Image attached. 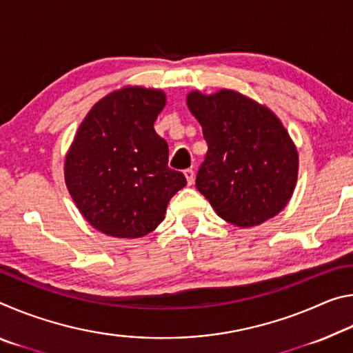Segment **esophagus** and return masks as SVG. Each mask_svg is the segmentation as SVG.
<instances>
[{
	"mask_svg": "<svg viewBox=\"0 0 353 353\" xmlns=\"http://www.w3.org/2000/svg\"><path fill=\"white\" fill-rule=\"evenodd\" d=\"M183 176H185V179H187L188 185H193V182H194V171L193 170H185Z\"/></svg>",
	"mask_w": 353,
	"mask_h": 353,
	"instance_id": "1",
	"label": "esophagus"
}]
</instances>
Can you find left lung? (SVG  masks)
I'll list each match as a JSON object with an SVG mask.
<instances>
[{
	"mask_svg": "<svg viewBox=\"0 0 353 353\" xmlns=\"http://www.w3.org/2000/svg\"><path fill=\"white\" fill-rule=\"evenodd\" d=\"M187 105L208 145L196 188L218 216L254 227L282 212L294 193L299 154L276 113L229 88L190 92Z\"/></svg>",
	"mask_w": 353,
	"mask_h": 353,
	"instance_id": "obj_1",
	"label": "left lung"
}]
</instances>
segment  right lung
I'll return each mask as SVG.
<instances>
[{
	"instance_id": "right-lung-1",
	"label": "right lung",
	"mask_w": 353,
	"mask_h": 353,
	"mask_svg": "<svg viewBox=\"0 0 353 353\" xmlns=\"http://www.w3.org/2000/svg\"><path fill=\"white\" fill-rule=\"evenodd\" d=\"M165 104L159 88L128 85L105 94L82 119L65 155L70 196L105 235H148L187 185L182 172L168 168V145L154 130Z\"/></svg>"
}]
</instances>
